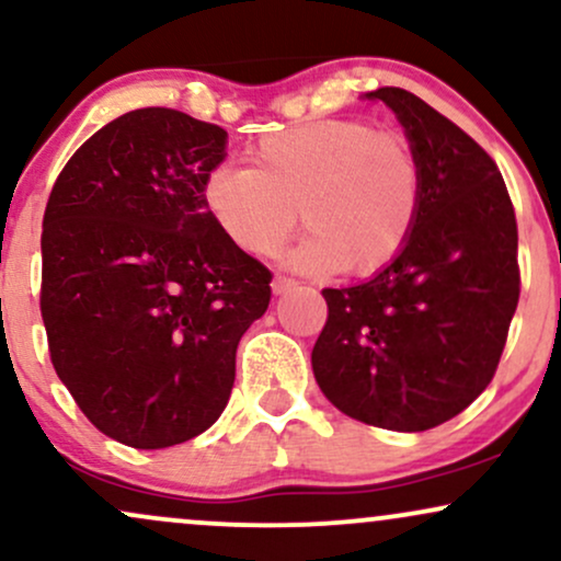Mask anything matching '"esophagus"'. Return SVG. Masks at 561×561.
<instances>
[{"label":"esophagus","mask_w":561,"mask_h":561,"mask_svg":"<svg viewBox=\"0 0 561 561\" xmlns=\"http://www.w3.org/2000/svg\"><path fill=\"white\" fill-rule=\"evenodd\" d=\"M295 285H298V282L289 279V276H274L272 289H274V295H285V293H289V289H293Z\"/></svg>","instance_id":"obj_1"}]
</instances>
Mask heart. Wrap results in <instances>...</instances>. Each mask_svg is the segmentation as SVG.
<instances>
[{"label": "heart", "mask_w": 561, "mask_h": 561, "mask_svg": "<svg viewBox=\"0 0 561 561\" xmlns=\"http://www.w3.org/2000/svg\"><path fill=\"white\" fill-rule=\"evenodd\" d=\"M422 192V163L401 134L313 121L255 141L248 171L210 173L203 203L216 229L244 253L274 255L300 214L308 234L289 255L295 268L371 276L409 244Z\"/></svg>", "instance_id": "heart-1"}]
</instances>
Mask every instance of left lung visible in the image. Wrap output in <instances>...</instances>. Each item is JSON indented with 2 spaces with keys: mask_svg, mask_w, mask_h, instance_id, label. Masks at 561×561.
Here are the masks:
<instances>
[{
  "mask_svg": "<svg viewBox=\"0 0 561 561\" xmlns=\"http://www.w3.org/2000/svg\"><path fill=\"white\" fill-rule=\"evenodd\" d=\"M396 113L422 163L414 234L388 268L321 289L330 317L313 377L353 420L422 433L491 385L519 300L517 218L493 158L416 94H366Z\"/></svg>",
  "mask_w": 561,
  "mask_h": 561,
  "instance_id": "1",
  "label": "left lung"
}]
</instances>
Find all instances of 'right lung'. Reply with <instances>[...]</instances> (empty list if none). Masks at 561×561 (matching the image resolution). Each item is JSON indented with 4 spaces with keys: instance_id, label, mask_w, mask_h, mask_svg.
<instances>
[{
    "instance_id": "obj_1",
    "label": "right lung",
    "mask_w": 561,
    "mask_h": 561,
    "mask_svg": "<svg viewBox=\"0 0 561 561\" xmlns=\"http://www.w3.org/2000/svg\"><path fill=\"white\" fill-rule=\"evenodd\" d=\"M227 131L171 107L102 126L44 210L42 319L57 377L100 433L131 448L192 440L227 409L240 337L272 272L203 203Z\"/></svg>"
}]
</instances>
